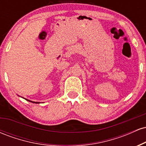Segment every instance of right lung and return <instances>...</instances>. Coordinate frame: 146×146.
Masks as SVG:
<instances>
[{
	"mask_svg": "<svg viewBox=\"0 0 146 146\" xmlns=\"http://www.w3.org/2000/svg\"><path fill=\"white\" fill-rule=\"evenodd\" d=\"M27 100V101H29V102H32V103H38V102H31V101H30V100Z\"/></svg>",
	"mask_w": 146,
	"mask_h": 146,
	"instance_id": "right-lung-1",
	"label": "right lung"
}]
</instances>
